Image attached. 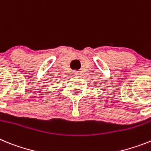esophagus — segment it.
Masks as SVG:
<instances>
[{"label":"esophagus","instance_id":"1","mask_svg":"<svg viewBox=\"0 0 151 151\" xmlns=\"http://www.w3.org/2000/svg\"><path fill=\"white\" fill-rule=\"evenodd\" d=\"M73 75L77 76V75H78V72H77V71H73Z\"/></svg>","mask_w":151,"mask_h":151}]
</instances>
